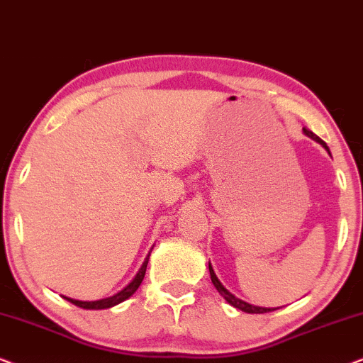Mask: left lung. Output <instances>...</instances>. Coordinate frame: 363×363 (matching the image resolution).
<instances>
[{
    "label": "left lung",
    "mask_w": 363,
    "mask_h": 363,
    "mask_svg": "<svg viewBox=\"0 0 363 363\" xmlns=\"http://www.w3.org/2000/svg\"><path fill=\"white\" fill-rule=\"evenodd\" d=\"M302 130H304V133L307 137H311L312 140H315L317 143H320L322 147L325 148L327 152H329V147H327V143L322 140V138H319L315 135L314 132H311L309 128H302ZM330 153V152H329ZM208 267H210V276H211V282L213 284H215V287H216V291L220 292V294L225 297V299L230 302V304L233 306V307H236V309H241L242 312H247V314H264V312H271V311H274V309H267V307H257V306H251V304H247V302H245V301H241V299H238V297H235L231 294L230 291L228 289H225V286L221 284L220 281H218V277H216V274H215V271H213V267H211V264H208Z\"/></svg>",
    "instance_id": "obj_1"
}]
</instances>
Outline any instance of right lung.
<instances>
[{"instance_id":"right-lung-1","label":"right lung","mask_w":363,"mask_h":363,"mask_svg":"<svg viewBox=\"0 0 363 363\" xmlns=\"http://www.w3.org/2000/svg\"><path fill=\"white\" fill-rule=\"evenodd\" d=\"M148 256H150V255H148ZM148 256L145 257V261H143L142 267H140V269H138L137 276L133 277V281L130 282V284H128L127 287H123V289H122L121 292H117L116 296L107 297V299H101V301H91V302L69 299V297H66V299H67L69 302H72L74 306L82 307V309H108V307L121 304V302L128 299V297H130V296L133 294V292H135V291L138 289V286L142 284L143 277H145V271H147V264H148Z\"/></svg>"}]
</instances>
